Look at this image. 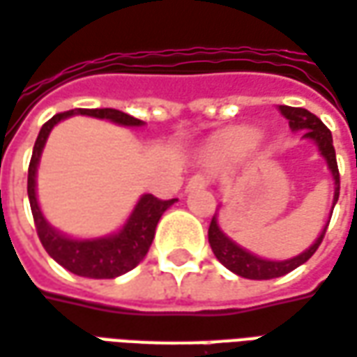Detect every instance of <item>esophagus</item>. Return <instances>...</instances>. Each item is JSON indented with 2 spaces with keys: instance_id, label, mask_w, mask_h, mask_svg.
<instances>
[{
  "instance_id": "34e87169",
  "label": "esophagus",
  "mask_w": 357,
  "mask_h": 357,
  "mask_svg": "<svg viewBox=\"0 0 357 357\" xmlns=\"http://www.w3.org/2000/svg\"><path fill=\"white\" fill-rule=\"evenodd\" d=\"M211 183V178L206 174H195L193 178H189L185 185V191H195V189H204Z\"/></svg>"
}]
</instances>
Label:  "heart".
I'll return each mask as SVG.
<instances>
[{
  "mask_svg": "<svg viewBox=\"0 0 357 357\" xmlns=\"http://www.w3.org/2000/svg\"><path fill=\"white\" fill-rule=\"evenodd\" d=\"M253 143H257V135H251L248 139V144H253Z\"/></svg>",
  "mask_w": 357,
  "mask_h": 357,
  "instance_id": "b5f03b06",
  "label": "heart"
}]
</instances>
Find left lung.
I'll use <instances>...</instances> for the list:
<instances>
[{
    "instance_id": "1",
    "label": "left lung",
    "mask_w": 357,
    "mask_h": 357,
    "mask_svg": "<svg viewBox=\"0 0 357 357\" xmlns=\"http://www.w3.org/2000/svg\"><path fill=\"white\" fill-rule=\"evenodd\" d=\"M278 109H280V114H282L284 118L288 119L291 131H303L301 137L313 141L319 146V153L326 160V166H328V170L333 174V179H335V199H333V208H335L336 201H338V193H340V174H338V164H336V153L335 146H333L331 131L326 129L325 123L315 114H311L305 108L280 106ZM333 208H331V216H333ZM328 222H331V218L326 220V226L319 234V238L315 239V243L311 248L305 249L300 255L286 259V261H268V259L249 253L248 249L239 248L234 239L228 238L220 230L218 220H216V214L213 216L211 226H208V243H211L216 259L231 273H236L238 276H243V278H251V280H271V278H278V276L291 273L294 268H298V266L303 265L305 261H309L313 257V253L317 251L321 241L325 238Z\"/></svg>"
}]
</instances>
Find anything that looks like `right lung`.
Masks as SVG:
<instances>
[{
    "instance_id": "obj_1",
    "label": "right lung",
    "mask_w": 357,
    "mask_h": 357,
    "mask_svg": "<svg viewBox=\"0 0 357 357\" xmlns=\"http://www.w3.org/2000/svg\"><path fill=\"white\" fill-rule=\"evenodd\" d=\"M79 114L91 116V118L109 119L118 126H144L141 119L114 108H77L63 112V114H56L54 118L48 119L40 129L38 139H36L34 149H32L31 164H29V185H26V189H29L31 211L32 216H34V226L38 231L40 241L56 263L67 268L69 273L84 276V278H116V276L129 273L131 268H135L143 261L144 255L149 253L151 243H153L156 224L160 220L164 211L176 203V199L162 201V199H156L151 193H146L139 199V203L135 204V208L123 224V228L116 234H112V236H104V238L75 239L57 231L56 228H52L40 211L38 199H36V170H38L42 149H44L46 139H48L54 126H57L61 119L79 116Z\"/></svg>"
}]
</instances>
